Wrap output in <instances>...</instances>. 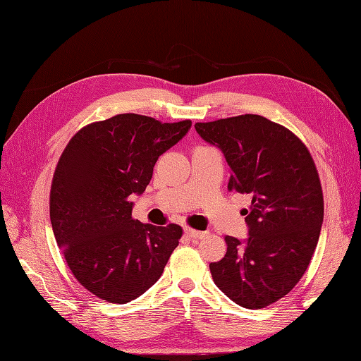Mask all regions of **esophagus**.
<instances>
[{"label": "esophagus", "instance_id": "esophagus-1", "mask_svg": "<svg viewBox=\"0 0 361 361\" xmlns=\"http://www.w3.org/2000/svg\"><path fill=\"white\" fill-rule=\"evenodd\" d=\"M183 231H185V233H187V235L191 237V238H203L204 235H207V232L196 231V229H192V228H190V226H185Z\"/></svg>", "mask_w": 361, "mask_h": 361}]
</instances>
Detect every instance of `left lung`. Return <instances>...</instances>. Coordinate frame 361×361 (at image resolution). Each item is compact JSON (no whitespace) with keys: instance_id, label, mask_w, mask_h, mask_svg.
Instances as JSON below:
<instances>
[{"instance_id":"obj_1","label":"left lung","mask_w":361,"mask_h":361,"mask_svg":"<svg viewBox=\"0 0 361 361\" xmlns=\"http://www.w3.org/2000/svg\"><path fill=\"white\" fill-rule=\"evenodd\" d=\"M231 167L229 191L250 194L245 245L225 237L226 255L211 262L216 286L240 307L259 310L284 298L304 276L324 221V194L307 145L261 115L194 124Z\"/></svg>"}]
</instances>
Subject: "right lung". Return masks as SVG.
Returning a JSON list of instances; mask_svg holds the SVG:
<instances>
[{
    "instance_id": "add662e5",
    "label": "right lung",
    "mask_w": 361,
    "mask_h": 361,
    "mask_svg": "<svg viewBox=\"0 0 361 361\" xmlns=\"http://www.w3.org/2000/svg\"><path fill=\"white\" fill-rule=\"evenodd\" d=\"M190 128V120L120 114L85 126L61 154L50 191L53 232L74 278L97 298L126 304L141 296L178 247L182 228L135 220L130 199Z\"/></svg>"
}]
</instances>
